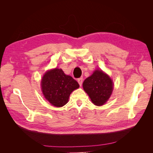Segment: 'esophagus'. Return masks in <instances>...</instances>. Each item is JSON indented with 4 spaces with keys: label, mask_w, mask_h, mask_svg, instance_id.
Segmentation results:
<instances>
[{
    "label": "esophagus",
    "mask_w": 153,
    "mask_h": 153,
    "mask_svg": "<svg viewBox=\"0 0 153 153\" xmlns=\"http://www.w3.org/2000/svg\"><path fill=\"white\" fill-rule=\"evenodd\" d=\"M78 84H79V85H80V86H81L82 85V82H83V78H79L78 79Z\"/></svg>",
    "instance_id": "obj_1"
}]
</instances>
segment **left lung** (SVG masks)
<instances>
[{
	"label": "left lung",
	"instance_id": "obj_1",
	"mask_svg": "<svg viewBox=\"0 0 153 153\" xmlns=\"http://www.w3.org/2000/svg\"><path fill=\"white\" fill-rule=\"evenodd\" d=\"M84 91L95 105L101 106L108 101L112 94L113 82L101 70H96L83 83Z\"/></svg>",
	"mask_w": 153,
	"mask_h": 153
}]
</instances>
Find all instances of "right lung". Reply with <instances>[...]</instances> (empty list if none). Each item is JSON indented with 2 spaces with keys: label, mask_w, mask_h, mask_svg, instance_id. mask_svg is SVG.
<instances>
[{
  "label": "right lung",
  "mask_w": 153,
  "mask_h": 153,
  "mask_svg": "<svg viewBox=\"0 0 153 153\" xmlns=\"http://www.w3.org/2000/svg\"><path fill=\"white\" fill-rule=\"evenodd\" d=\"M78 87V83L71 76L65 75L61 69L55 68L47 71L41 81L45 98L57 107L65 105L69 95Z\"/></svg>",
  "instance_id": "obj_1"
}]
</instances>
